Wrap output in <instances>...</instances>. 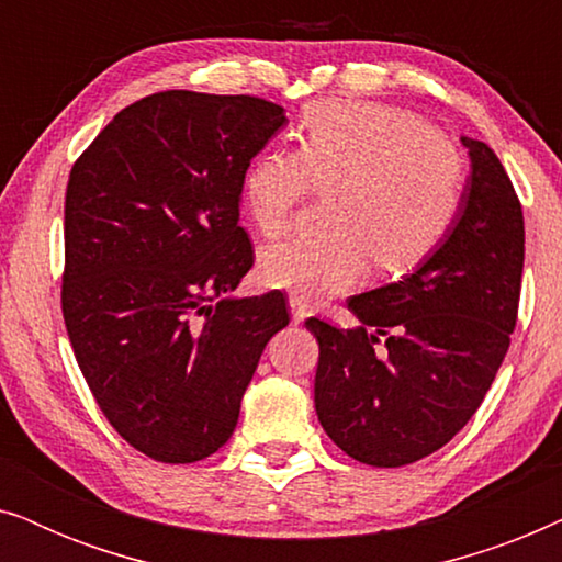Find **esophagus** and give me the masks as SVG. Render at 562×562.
Instances as JSON below:
<instances>
[{
  "label": "esophagus",
  "instance_id": "esophagus-1",
  "mask_svg": "<svg viewBox=\"0 0 562 562\" xmlns=\"http://www.w3.org/2000/svg\"><path fill=\"white\" fill-rule=\"evenodd\" d=\"M289 306H291V319H294V325H299V322H304L306 314H310V306H306L302 302V296H296V294L289 296Z\"/></svg>",
  "mask_w": 562,
  "mask_h": 562
}]
</instances>
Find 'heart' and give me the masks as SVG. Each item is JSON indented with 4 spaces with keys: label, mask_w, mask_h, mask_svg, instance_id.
I'll use <instances>...</instances> for the list:
<instances>
[{
    "label": "heart",
    "mask_w": 562,
    "mask_h": 562,
    "mask_svg": "<svg viewBox=\"0 0 562 562\" xmlns=\"http://www.w3.org/2000/svg\"><path fill=\"white\" fill-rule=\"evenodd\" d=\"M463 183V156L419 114L379 102L314 104L296 153L271 148L252 158L240 194L258 233L279 237L310 189H333L329 233L266 248L260 281L325 299L356 286L371 260L383 273L409 271L450 229Z\"/></svg>",
    "instance_id": "1"
}]
</instances>
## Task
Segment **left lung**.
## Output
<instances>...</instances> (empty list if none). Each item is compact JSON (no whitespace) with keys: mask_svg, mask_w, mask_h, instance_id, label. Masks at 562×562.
Returning a JSON list of instances; mask_svg holds the SVG:
<instances>
[{"mask_svg":"<svg viewBox=\"0 0 562 562\" xmlns=\"http://www.w3.org/2000/svg\"><path fill=\"white\" fill-rule=\"evenodd\" d=\"M460 143L471 176L440 245L402 281L350 296L358 327L306 319L319 342V425L366 465H409L448 445L481 406L517 325L521 204L496 153Z\"/></svg>","mask_w":562,"mask_h":562,"instance_id":"1","label":"left lung"}]
</instances>
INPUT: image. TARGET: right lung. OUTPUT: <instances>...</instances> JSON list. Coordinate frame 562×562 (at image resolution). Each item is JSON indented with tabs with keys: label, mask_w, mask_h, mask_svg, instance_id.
Instances as JSON below:
<instances>
[{
	"label": "right lung",
	"mask_w": 562,
	"mask_h": 562,
	"mask_svg": "<svg viewBox=\"0 0 562 562\" xmlns=\"http://www.w3.org/2000/svg\"><path fill=\"white\" fill-rule=\"evenodd\" d=\"M283 125L258 97L158 91L114 114L68 176V340L110 425L158 463L229 440L289 325L281 294L227 296L252 268L243 173Z\"/></svg>",
	"instance_id": "1"
}]
</instances>
